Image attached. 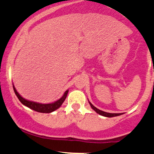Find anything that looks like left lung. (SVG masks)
I'll list each match as a JSON object with an SVG mask.
<instances>
[{
	"mask_svg": "<svg viewBox=\"0 0 154 154\" xmlns=\"http://www.w3.org/2000/svg\"><path fill=\"white\" fill-rule=\"evenodd\" d=\"M89 103H90V105H91V106L92 107V109H93L95 111H96V112L98 113V114H100V115H102V116H106V117H113V116H119V115H121V114H121V113H119V114H111V113L105 112V111H103L99 110V109H97V108L95 107L94 106H93V104L91 103V102H89Z\"/></svg>",
	"mask_w": 154,
	"mask_h": 154,
	"instance_id": "left-lung-1",
	"label": "left lung"
}]
</instances>
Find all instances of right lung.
<instances>
[{
	"label": "right lung",
	"mask_w": 154,
	"mask_h": 154,
	"mask_svg": "<svg viewBox=\"0 0 154 154\" xmlns=\"http://www.w3.org/2000/svg\"><path fill=\"white\" fill-rule=\"evenodd\" d=\"M13 88L15 94L17 95V98H19V100H20V102L22 104H24V106H26L29 107V109H32L35 111H38V112H40V113H51L52 111H54L55 110H56L57 109L61 106V104L63 103L65 99H66L67 94H68L69 91H66L64 93V94L59 100H56V102L52 103H48V104H43V103H36V102H33V101H29V100H27L24 98H23L19 94L18 92L17 91L16 88H14L13 85Z\"/></svg>",
	"instance_id": "obj_1"
}]
</instances>
